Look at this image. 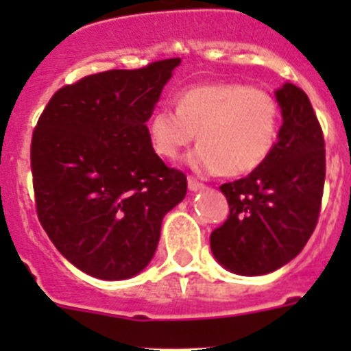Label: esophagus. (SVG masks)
Listing matches in <instances>:
<instances>
[{"mask_svg": "<svg viewBox=\"0 0 351 351\" xmlns=\"http://www.w3.org/2000/svg\"><path fill=\"white\" fill-rule=\"evenodd\" d=\"M188 188H190L191 191H198V190H204L206 186H204V182L197 181L195 178H188Z\"/></svg>", "mask_w": 351, "mask_h": 351, "instance_id": "esophagus-1", "label": "esophagus"}]
</instances>
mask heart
Returning a JSON list of instances; mask_svg holds the SVG:
<instances>
[{
    "instance_id": "obj_1",
    "label": "heart",
    "mask_w": 351,
    "mask_h": 351,
    "mask_svg": "<svg viewBox=\"0 0 351 351\" xmlns=\"http://www.w3.org/2000/svg\"><path fill=\"white\" fill-rule=\"evenodd\" d=\"M281 107L271 93L247 84H202L178 96V107L156 108L149 121L154 153L181 156L198 133L190 156L195 172L244 176L262 167L278 142Z\"/></svg>"
}]
</instances>
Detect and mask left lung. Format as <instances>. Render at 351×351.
I'll use <instances>...</instances> for the list:
<instances>
[{
    "mask_svg": "<svg viewBox=\"0 0 351 351\" xmlns=\"http://www.w3.org/2000/svg\"><path fill=\"white\" fill-rule=\"evenodd\" d=\"M283 125L262 167L225 182L230 213L210 234L223 267L269 274L299 255L318 223L325 184V141L308 95L293 84L276 91Z\"/></svg>",
    "mask_w": 351,
    "mask_h": 351,
    "instance_id": "left-lung-1",
    "label": "left lung"
}]
</instances>
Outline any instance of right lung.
I'll return each mask as SVG.
<instances>
[{
  "label": "right lung",
  "instance_id": "right-lung-1",
  "mask_svg": "<svg viewBox=\"0 0 351 351\" xmlns=\"http://www.w3.org/2000/svg\"><path fill=\"white\" fill-rule=\"evenodd\" d=\"M179 63L170 58L66 84L33 130L40 225L93 278L138 274L156 251L163 216L186 197L184 172L154 153L145 126Z\"/></svg>",
  "mask_w": 351,
  "mask_h": 351
}]
</instances>
